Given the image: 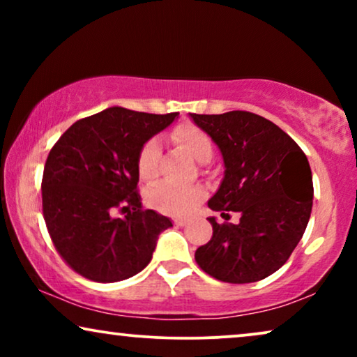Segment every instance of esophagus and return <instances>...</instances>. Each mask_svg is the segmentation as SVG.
<instances>
[{
  "label": "esophagus",
  "instance_id": "obj_1",
  "mask_svg": "<svg viewBox=\"0 0 357 357\" xmlns=\"http://www.w3.org/2000/svg\"><path fill=\"white\" fill-rule=\"evenodd\" d=\"M174 224L178 227H185V226H188V221H185V219H175Z\"/></svg>",
  "mask_w": 357,
  "mask_h": 357
}]
</instances>
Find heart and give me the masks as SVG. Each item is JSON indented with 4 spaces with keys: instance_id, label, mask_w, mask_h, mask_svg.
I'll return each mask as SVG.
<instances>
[{
    "instance_id": "heart-1",
    "label": "heart",
    "mask_w": 357,
    "mask_h": 357,
    "mask_svg": "<svg viewBox=\"0 0 357 357\" xmlns=\"http://www.w3.org/2000/svg\"><path fill=\"white\" fill-rule=\"evenodd\" d=\"M174 143L187 151L198 162H208L213 158L214 146L206 131L195 125H182L172 131ZM160 146L155 139H149L138 154V172L146 182H153L159 175ZM204 198V190L195 187H174L162 183L149 193L148 202L159 213L169 216H187Z\"/></svg>"
}]
</instances>
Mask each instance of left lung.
<instances>
[{
	"mask_svg": "<svg viewBox=\"0 0 357 357\" xmlns=\"http://www.w3.org/2000/svg\"><path fill=\"white\" fill-rule=\"evenodd\" d=\"M190 119L224 160L222 182L208 206L241 213L238 224L208 218L213 237L195 260L219 281H260L284 265L309 224L314 183L307 155L280 126L250 112Z\"/></svg>",
	"mask_w": 357,
	"mask_h": 357,
	"instance_id": "1",
	"label": "left lung"
}]
</instances>
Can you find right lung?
I'll list each match as a JSON object with an SVG mask.
<instances>
[{
    "label": "right lung",
    "instance_id": "add662e5",
    "mask_svg": "<svg viewBox=\"0 0 357 357\" xmlns=\"http://www.w3.org/2000/svg\"><path fill=\"white\" fill-rule=\"evenodd\" d=\"M178 114L110 107L73 123L48 154L42 180L43 218L55 248L76 273L97 282L138 275L159 234L172 221L141 209L138 154ZM115 208L125 218L113 216Z\"/></svg>",
    "mask_w": 357,
    "mask_h": 357
}]
</instances>
